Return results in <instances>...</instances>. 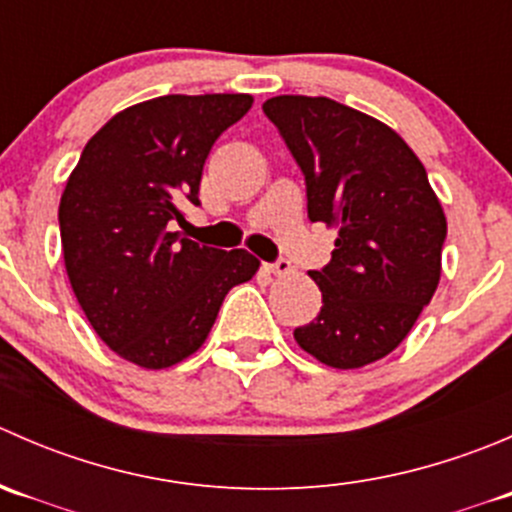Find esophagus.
Masks as SVG:
<instances>
[{
    "label": "esophagus",
    "instance_id": "obj_1",
    "mask_svg": "<svg viewBox=\"0 0 512 512\" xmlns=\"http://www.w3.org/2000/svg\"><path fill=\"white\" fill-rule=\"evenodd\" d=\"M265 270L275 277H287V275H292L294 267L289 265L287 260H277V262H272V265H265Z\"/></svg>",
    "mask_w": 512,
    "mask_h": 512
}]
</instances>
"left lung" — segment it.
Masks as SVG:
<instances>
[{
    "instance_id": "8db88e82",
    "label": "left lung",
    "mask_w": 512,
    "mask_h": 512,
    "mask_svg": "<svg viewBox=\"0 0 512 512\" xmlns=\"http://www.w3.org/2000/svg\"><path fill=\"white\" fill-rule=\"evenodd\" d=\"M262 111L302 168L309 220L337 230L329 265L309 272L322 309L294 339L334 369L374 364L409 337L441 280V200L379 118L327 96H275Z\"/></svg>"
}]
</instances>
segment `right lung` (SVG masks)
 <instances>
[{
  "mask_svg": "<svg viewBox=\"0 0 512 512\" xmlns=\"http://www.w3.org/2000/svg\"><path fill=\"white\" fill-rule=\"evenodd\" d=\"M250 94L158 96L98 128L59 203L71 289L111 352L168 369L198 352L225 294L260 270L247 250H215L170 232L198 205L203 165Z\"/></svg>",
  "mask_w": 512,
  "mask_h": 512,
  "instance_id": "add662e5",
  "label": "right lung"
}]
</instances>
